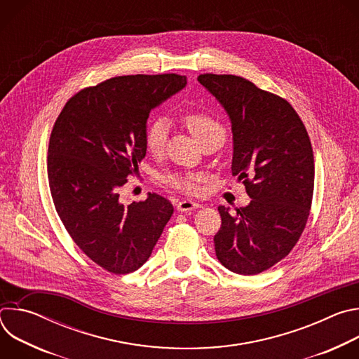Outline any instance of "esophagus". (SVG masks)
Instances as JSON below:
<instances>
[{
    "mask_svg": "<svg viewBox=\"0 0 359 359\" xmlns=\"http://www.w3.org/2000/svg\"><path fill=\"white\" fill-rule=\"evenodd\" d=\"M200 204L196 203V201H191V200H182L179 204H177V210L179 212H191L194 209H198Z\"/></svg>",
    "mask_w": 359,
    "mask_h": 359,
    "instance_id": "esophagus-1",
    "label": "esophagus"
}]
</instances>
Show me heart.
<instances>
[{"mask_svg":"<svg viewBox=\"0 0 359 359\" xmlns=\"http://www.w3.org/2000/svg\"><path fill=\"white\" fill-rule=\"evenodd\" d=\"M183 123L187 126L194 139L203 146L206 143L222 144L224 140V128L223 125L203 112H187L183 115ZM169 136V122L166 118H155L149 122L144 132V146L155 156H162L166 142ZM165 182L176 189L184 191H193L196 183L198 182L197 176L193 175H168Z\"/></svg>","mask_w":359,"mask_h":359,"instance_id":"obj_1","label":"heart"}]
</instances>
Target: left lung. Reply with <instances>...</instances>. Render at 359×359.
Returning a JSON list of instances; mask_svg holds the SVG:
<instances>
[{"label":"left lung","mask_w":359,"mask_h":359,"mask_svg":"<svg viewBox=\"0 0 359 359\" xmlns=\"http://www.w3.org/2000/svg\"><path fill=\"white\" fill-rule=\"evenodd\" d=\"M197 81L230 119L231 173L251 198L233 213L219 206L216 255L233 273L259 274L288 255L306 224L314 191L311 142L285 99L236 75L204 74Z\"/></svg>","instance_id":"8db88e82"}]
</instances>
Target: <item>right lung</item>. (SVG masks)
I'll use <instances>...</instances> for the list:
<instances>
[{
  "label": "right lung",
  "mask_w": 359,
  "mask_h": 359,
  "mask_svg": "<svg viewBox=\"0 0 359 359\" xmlns=\"http://www.w3.org/2000/svg\"><path fill=\"white\" fill-rule=\"evenodd\" d=\"M186 83L176 74L108 79L72 96L50 133L48 182L57 213L76 245L109 273L140 269L173 215L156 193L125 204L119 189L146 155L150 111Z\"/></svg>",
  "instance_id": "right-lung-1"
}]
</instances>
